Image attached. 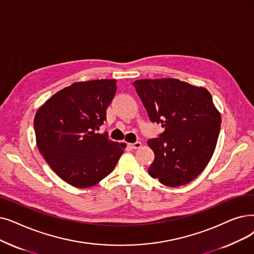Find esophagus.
Here are the masks:
<instances>
[{
	"instance_id": "1",
	"label": "esophagus",
	"mask_w": 254,
	"mask_h": 254,
	"mask_svg": "<svg viewBox=\"0 0 254 254\" xmlns=\"http://www.w3.org/2000/svg\"><path fill=\"white\" fill-rule=\"evenodd\" d=\"M141 142L140 141H137L135 143H133V144H130V147L134 148V149H137V148H140L141 147Z\"/></svg>"
}]
</instances>
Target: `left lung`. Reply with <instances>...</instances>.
<instances>
[{"mask_svg": "<svg viewBox=\"0 0 254 254\" xmlns=\"http://www.w3.org/2000/svg\"><path fill=\"white\" fill-rule=\"evenodd\" d=\"M134 86L152 123L164 131L149 139L154 160L148 173L161 184L180 187L206 167L216 148L221 116L211 93L176 79H144Z\"/></svg>", "mask_w": 254, "mask_h": 254, "instance_id": "obj_1", "label": "left lung"}]
</instances>
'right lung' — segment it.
<instances>
[{"label": "right lung", "instance_id": "1", "mask_svg": "<svg viewBox=\"0 0 254 254\" xmlns=\"http://www.w3.org/2000/svg\"><path fill=\"white\" fill-rule=\"evenodd\" d=\"M116 80L78 82L55 93L36 112L37 147L64 182L88 188L115 168L125 143L97 130L116 93Z\"/></svg>", "mask_w": 254, "mask_h": 254}]
</instances>
